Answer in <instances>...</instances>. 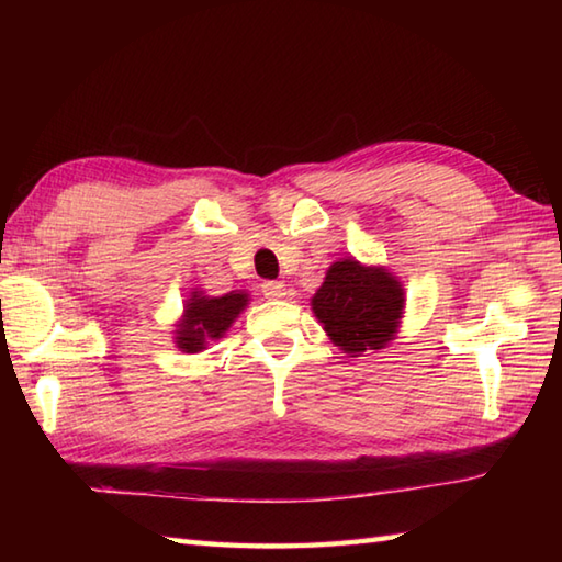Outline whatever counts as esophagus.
I'll return each instance as SVG.
<instances>
[{
	"mask_svg": "<svg viewBox=\"0 0 562 562\" xmlns=\"http://www.w3.org/2000/svg\"><path fill=\"white\" fill-rule=\"evenodd\" d=\"M262 294H266V300H284L288 296V284L280 280H268L262 282Z\"/></svg>",
	"mask_w": 562,
	"mask_h": 562,
	"instance_id": "34e87169",
	"label": "esophagus"
}]
</instances>
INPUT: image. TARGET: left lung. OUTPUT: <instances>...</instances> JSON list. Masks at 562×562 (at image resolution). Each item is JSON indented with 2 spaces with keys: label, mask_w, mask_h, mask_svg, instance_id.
<instances>
[{
  "label": "left lung",
  "mask_w": 562,
  "mask_h": 562,
  "mask_svg": "<svg viewBox=\"0 0 562 562\" xmlns=\"http://www.w3.org/2000/svg\"><path fill=\"white\" fill-rule=\"evenodd\" d=\"M405 296L401 282L386 268L340 258L312 296V308L326 336L350 357L381 350L401 324Z\"/></svg>",
  "instance_id": "left-lung-1"
}]
</instances>
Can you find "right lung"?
I'll return each mask as SVG.
<instances>
[{
	"label": "right lung",
	"instance_id": "obj_1",
	"mask_svg": "<svg viewBox=\"0 0 562 562\" xmlns=\"http://www.w3.org/2000/svg\"><path fill=\"white\" fill-rule=\"evenodd\" d=\"M248 304L246 292H229L224 296H207L202 292H193L186 300L183 318L178 321L176 345L181 352H202L210 342L220 340L238 314Z\"/></svg>",
	"mask_w": 562,
	"mask_h": 562
}]
</instances>
